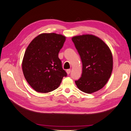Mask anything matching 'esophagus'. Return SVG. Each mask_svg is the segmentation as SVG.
Returning a JSON list of instances; mask_svg holds the SVG:
<instances>
[{
  "label": "esophagus",
  "mask_w": 131,
  "mask_h": 131,
  "mask_svg": "<svg viewBox=\"0 0 131 131\" xmlns=\"http://www.w3.org/2000/svg\"><path fill=\"white\" fill-rule=\"evenodd\" d=\"M70 72H71V70L70 69H68V70H66V73H67V74H70Z\"/></svg>",
  "instance_id": "obj_1"
}]
</instances>
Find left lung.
Wrapping results in <instances>:
<instances>
[{
    "label": "left lung",
    "mask_w": 131,
    "mask_h": 131,
    "mask_svg": "<svg viewBox=\"0 0 131 131\" xmlns=\"http://www.w3.org/2000/svg\"><path fill=\"white\" fill-rule=\"evenodd\" d=\"M83 63L81 77L75 81L83 92L92 94L107 84L113 70V56L108 45L93 35L72 37Z\"/></svg>",
    "instance_id": "obj_1"
}]
</instances>
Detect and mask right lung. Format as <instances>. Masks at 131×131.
Here are the masks:
<instances>
[{
    "instance_id": "obj_1",
    "label": "right lung",
    "mask_w": 131,
    "mask_h": 131,
    "mask_svg": "<svg viewBox=\"0 0 131 131\" xmlns=\"http://www.w3.org/2000/svg\"><path fill=\"white\" fill-rule=\"evenodd\" d=\"M66 37L54 33H41L27 47L22 61L24 78L33 89L46 93L56 89L67 74L59 52Z\"/></svg>"
}]
</instances>
